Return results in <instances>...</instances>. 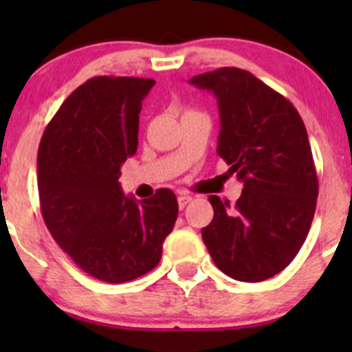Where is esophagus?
<instances>
[{
    "label": "esophagus",
    "mask_w": 352,
    "mask_h": 352,
    "mask_svg": "<svg viewBox=\"0 0 352 352\" xmlns=\"http://www.w3.org/2000/svg\"><path fill=\"white\" fill-rule=\"evenodd\" d=\"M177 201H179V208H180V209H184V208H186L187 204H189L190 201H192V197H190V196H186V194H184V196H179V199H177Z\"/></svg>",
    "instance_id": "1"
}]
</instances>
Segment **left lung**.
Masks as SVG:
<instances>
[{
  "label": "left lung",
  "instance_id": "8db88e82",
  "mask_svg": "<svg viewBox=\"0 0 352 352\" xmlns=\"http://www.w3.org/2000/svg\"><path fill=\"white\" fill-rule=\"evenodd\" d=\"M190 83L218 98V150L243 182L235 206L209 196L214 218L201 230L216 267L258 283L296 257L310 232L318 179L307 127L286 97L240 67H219Z\"/></svg>",
  "mask_w": 352,
  "mask_h": 352
}]
</instances>
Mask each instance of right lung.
<instances>
[{
  "label": "right lung",
  "mask_w": 352,
  "mask_h": 352,
  "mask_svg": "<svg viewBox=\"0 0 352 352\" xmlns=\"http://www.w3.org/2000/svg\"><path fill=\"white\" fill-rule=\"evenodd\" d=\"M153 85L150 78H90L66 98L38 144L45 226L81 271L112 285L156 267L179 214L170 189L138 202L119 186L120 165L138 150L141 102Z\"/></svg>",
  "instance_id": "add662e5"
}]
</instances>
